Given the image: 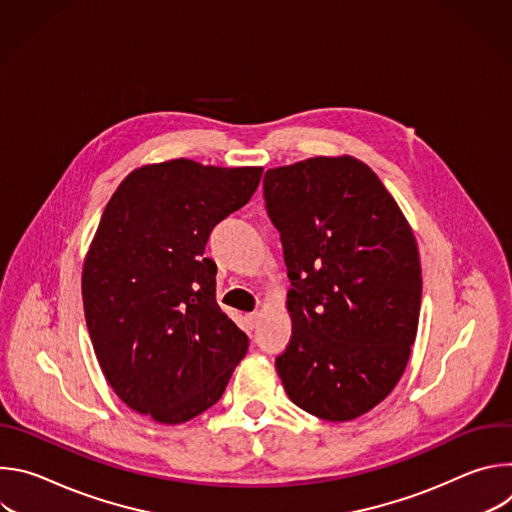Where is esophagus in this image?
Segmentation results:
<instances>
[{"label":"esophagus","mask_w":512,"mask_h":512,"mask_svg":"<svg viewBox=\"0 0 512 512\" xmlns=\"http://www.w3.org/2000/svg\"><path fill=\"white\" fill-rule=\"evenodd\" d=\"M245 320H247V324H249L251 328H255V326H257V322H259V312H251V314H247V316H245Z\"/></svg>","instance_id":"34e87169"}]
</instances>
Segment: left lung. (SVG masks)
<instances>
[{
    "label": "left lung",
    "mask_w": 512,
    "mask_h": 512,
    "mask_svg": "<svg viewBox=\"0 0 512 512\" xmlns=\"http://www.w3.org/2000/svg\"><path fill=\"white\" fill-rule=\"evenodd\" d=\"M265 208L281 235L294 334L275 369L300 409L350 421L399 383L417 334L421 265L377 174L350 156L271 168Z\"/></svg>",
    "instance_id": "8db88e82"
}]
</instances>
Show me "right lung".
I'll return each instance as SVG.
<instances>
[{
    "label": "right lung",
    "mask_w": 512,
    "mask_h": 512,
    "mask_svg": "<svg viewBox=\"0 0 512 512\" xmlns=\"http://www.w3.org/2000/svg\"><path fill=\"white\" fill-rule=\"evenodd\" d=\"M263 168L170 160L115 190L83 267V306L101 371L141 415L184 423L223 397L249 348L216 304L212 229L249 202Z\"/></svg>",
    "instance_id": "add662e5"
}]
</instances>
